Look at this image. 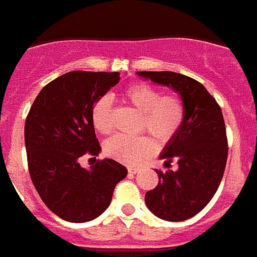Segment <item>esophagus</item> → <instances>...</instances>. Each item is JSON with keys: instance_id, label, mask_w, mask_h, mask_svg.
<instances>
[{"instance_id": "1", "label": "esophagus", "mask_w": 257, "mask_h": 257, "mask_svg": "<svg viewBox=\"0 0 257 257\" xmlns=\"http://www.w3.org/2000/svg\"><path fill=\"white\" fill-rule=\"evenodd\" d=\"M128 172L132 173V174H136L137 172H140V168L137 165H132V166H128Z\"/></svg>"}]
</instances>
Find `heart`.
Returning <instances> with one entry per match:
<instances>
[{
  "instance_id": "heart-1",
  "label": "heart",
  "mask_w": 257,
  "mask_h": 257,
  "mask_svg": "<svg viewBox=\"0 0 257 257\" xmlns=\"http://www.w3.org/2000/svg\"><path fill=\"white\" fill-rule=\"evenodd\" d=\"M122 97L141 113L139 126L148 131L160 141H168L178 132L185 118V108L179 97L164 95L161 91L149 84L137 83L125 89ZM91 120L95 131L107 136L112 132L110 100L101 97L95 103L91 112ZM154 150L153 140L148 136L124 137L114 136L104 143V152L118 161L139 162Z\"/></svg>"
}]
</instances>
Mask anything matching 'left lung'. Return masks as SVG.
Returning a JSON list of instances; mask_svg holds the SVG:
<instances>
[{"label":"left lung","mask_w":257,"mask_h":257,"mask_svg":"<svg viewBox=\"0 0 257 257\" xmlns=\"http://www.w3.org/2000/svg\"><path fill=\"white\" fill-rule=\"evenodd\" d=\"M137 76L172 88L185 108L178 132L165 145L160 158L176 160L177 170H156L158 185L145 194L154 215L182 222L201 212L215 195L226 168L227 136L222 109L199 81L172 71H141Z\"/></svg>","instance_id":"left-lung-1"}]
</instances>
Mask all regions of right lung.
Returning <instances> with one entry per match:
<instances>
[{
    "instance_id": "obj_1",
    "label": "right lung",
    "mask_w": 257,
    "mask_h": 257,
    "mask_svg": "<svg viewBox=\"0 0 257 257\" xmlns=\"http://www.w3.org/2000/svg\"><path fill=\"white\" fill-rule=\"evenodd\" d=\"M120 81L118 72L72 71L42 88L25 122L29 173L39 197L63 220L84 223L109 206L114 186L128 174L112 158L81 168L79 158L97 156L91 112Z\"/></svg>"
}]
</instances>
